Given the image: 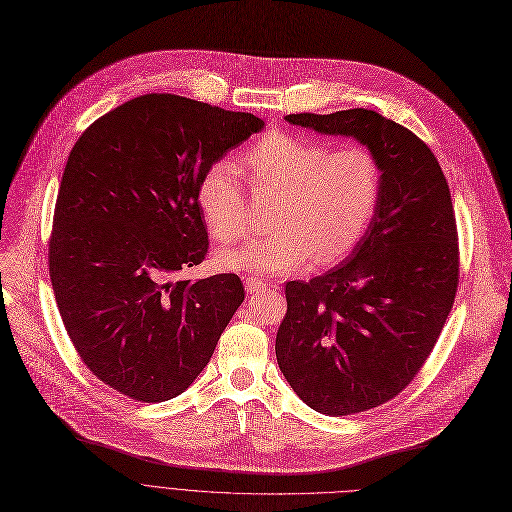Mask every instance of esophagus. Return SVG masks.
Instances as JSON below:
<instances>
[{
	"label": "esophagus",
	"instance_id": "esophagus-1",
	"mask_svg": "<svg viewBox=\"0 0 512 512\" xmlns=\"http://www.w3.org/2000/svg\"><path fill=\"white\" fill-rule=\"evenodd\" d=\"M244 285H246L248 293H258V291L266 289L268 283L262 281V279H258V277H244Z\"/></svg>",
	"mask_w": 512,
	"mask_h": 512
}]
</instances>
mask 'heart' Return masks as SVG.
<instances>
[{"instance_id":"obj_1","label":"heart","mask_w":512,"mask_h":512,"mask_svg":"<svg viewBox=\"0 0 512 512\" xmlns=\"http://www.w3.org/2000/svg\"><path fill=\"white\" fill-rule=\"evenodd\" d=\"M256 190L279 192L275 231L217 254L219 266L239 273L289 275L314 262L328 266L349 256L366 235L382 194V167L364 144L270 134L244 155ZM202 219L217 242L248 233L244 184L233 163L210 165L198 184Z\"/></svg>"}]
</instances>
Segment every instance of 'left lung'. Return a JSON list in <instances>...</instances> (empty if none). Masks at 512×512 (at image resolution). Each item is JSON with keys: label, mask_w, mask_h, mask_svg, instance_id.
<instances>
[{"label": "left lung", "mask_w": 512, "mask_h": 512, "mask_svg": "<svg viewBox=\"0 0 512 512\" xmlns=\"http://www.w3.org/2000/svg\"><path fill=\"white\" fill-rule=\"evenodd\" d=\"M289 124L351 136L382 167V194L362 242L310 283L285 285L277 362L324 415L374 409L422 370L455 304L459 242L446 177L411 130L370 109L291 113Z\"/></svg>", "instance_id": "8db88e82"}]
</instances>
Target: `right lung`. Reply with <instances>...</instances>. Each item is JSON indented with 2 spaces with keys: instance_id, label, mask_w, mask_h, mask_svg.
<instances>
[{
  "instance_id": "right-lung-1",
  "label": "right lung",
  "mask_w": 512,
  "mask_h": 512,
  "mask_svg": "<svg viewBox=\"0 0 512 512\" xmlns=\"http://www.w3.org/2000/svg\"><path fill=\"white\" fill-rule=\"evenodd\" d=\"M262 128L252 113L150 93L99 117L74 144L49 277L84 366L117 393L142 403L182 395L242 306L237 275L175 277L208 252L204 171Z\"/></svg>"
}]
</instances>
